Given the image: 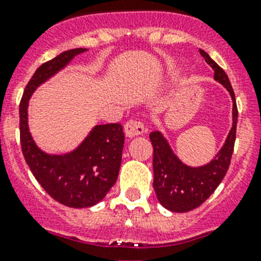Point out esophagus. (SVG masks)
<instances>
[{"label":"esophagus","instance_id":"34e87169","mask_svg":"<svg viewBox=\"0 0 261 261\" xmlns=\"http://www.w3.org/2000/svg\"><path fill=\"white\" fill-rule=\"evenodd\" d=\"M123 130L127 138H135L144 133V125L138 120H130L123 126Z\"/></svg>","mask_w":261,"mask_h":261}]
</instances>
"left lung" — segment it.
Here are the masks:
<instances>
[{
    "instance_id": "8db88e82",
    "label": "left lung",
    "mask_w": 261,
    "mask_h": 261,
    "mask_svg": "<svg viewBox=\"0 0 261 261\" xmlns=\"http://www.w3.org/2000/svg\"><path fill=\"white\" fill-rule=\"evenodd\" d=\"M207 64L212 68L216 82L222 84L232 99V127L222 147L215 158L201 167H189L174 154L165 136L160 131H152L149 138L154 149L152 187L158 201L172 212H188L201 206L216 191L230 167L236 139L238 107L235 93L225 70L203 50H199Z\"/></svg>"
}]
</instances>
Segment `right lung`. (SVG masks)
Masks as SVG:
<instances>
[{
  "instance_id": "obj_1",
  "label": "right lung",
  "mask_w": 261,
  "mask_h": 261,
  "mask_svg": "<svg viewBox=\"0 0 261 261\" xmlns=\"http://www.w3.org/2000/svg\"><path fill=\"white\" fill-rule=\"evenodd\" d=\"M87 50H67L40 65L29 81L20 102V140L26 164L50 197L73 208H86L101 202L117 180L125 143L122 126L96 125L70 152L48 154L31 136L28 109L30 97L39 86Z\"/></svg>"
}]
</instances>
